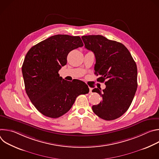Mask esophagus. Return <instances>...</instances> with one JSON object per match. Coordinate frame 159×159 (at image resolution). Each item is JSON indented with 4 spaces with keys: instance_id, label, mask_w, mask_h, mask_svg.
I'll return each instance as SVG.
<instances>
[{
    "instance_id": "esophagus-1",
    "label": "esophagus",
    "mask_w": 159,
    "mask_h": 159,
    "mask_svg": "<svg viewBox=\"0 0 159 159\" xmlns=\"http://www.w3.org/2000/svg\"><path fill=\"white\" fill-rule=\"evenodd\" d=\"M92 90H93V89H92L91 88H90V89H89V92H90V93H92Z\"/></svg>"
}]
</instances>
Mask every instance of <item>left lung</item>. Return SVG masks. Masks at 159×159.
Instances as JSON below:
<instances>
[{
    "label": "left lung",
    "instance_id": "obj_1",
    "mask_svg": "<svg viewBox=\"0 0 159 159\" xmlns=\"http://www.w3.org/2000/svg\"><path fill=\"white\" fill-rule=\"evenodd\" d=\"M85 48L96 57L95 74L106 88H95L93 92L102 100L94 105L93 111L99 118L113 120L121 116L130 106L137 89V66L131 53L121 43L101 35L83 36Z\"/></svg>",
    "mask_w": 159,
    "mask_h": 159
}]
</instances>
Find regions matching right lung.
Wrapping results in <instances>:
<instances>
[{
    "instance_id": "add662e5",
    "label": "right lung",
    "mask_w": 159,
    "mask_h": 159,
    "mask_svg": "<svg viewBox=\"0 0 159 159\" xmlns=\"http://www.w3.org/2000/svg\"><path fill=\"white\" fill-rule=\"evenodd\" d=\"M83 46L79 36L57 34L36 44L27 53L22 66L25 90L43 115L59 118L70 109L77 96L89 93L85 82L67 81L58 74L66 64L68 54Z\"/></svg>"
}]
</instances>
